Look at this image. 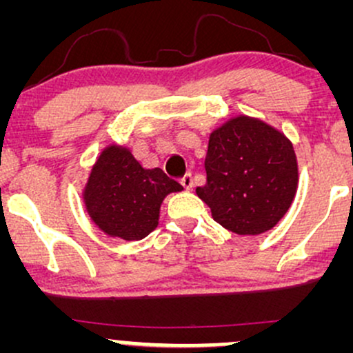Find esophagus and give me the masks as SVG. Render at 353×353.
Wrapping results in <instances>:
<instances>
[{"instance_id":"34e87169","label":"esophagus","mask_w":353,"mask_h":353,"mask_svg":"<svg viewBox=\"0 0 353 353\" xmlns=\"http://www.w3.org/2000/svg\"><path fill=\"white\" fill-rule=\"evenodd\" d=\"M181 184H182V188H184V189H188V190L192 189V185H194L192 176H190V174H185V176L181 179Z\"/></svg>"}]
</instances>
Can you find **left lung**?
Listing matches in <instances>:
<instances>
[{"label":"left lung","instance_id":"obj_1","mask_svg":"<svg viewBox=\"0 0 353 353\" xmlns=\"http://www.w3.org/2000/svg\"><path fill=\"white\" fill-rule=\"evenodd\" d=\"M208 181L196 192L214 221L239 236L267 232L285 216L299 184L294 145L283 132L249 116L210 132Z\"/></svg>","mask_w":353,"mask_h":353}]
</instances>
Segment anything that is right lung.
<instances>
[{
	"mask_svg": "<svg viewBox=\"0 0 353 353\" xmlns=\"http://www.w3.org/2000/svg\"><path fill=\"white\" fill-rule=\"evenodd\" d=\"M182 185L163 169H144L123 145H108L92 165L83 199L98 228L111 237L141 241L159 224L164 197Z\"/></svg>",
	"mask_w": 353,
	"mask_h": 353,
	"instance_id": "obj_1",
	"label": "right lung"
}]
</instances>
